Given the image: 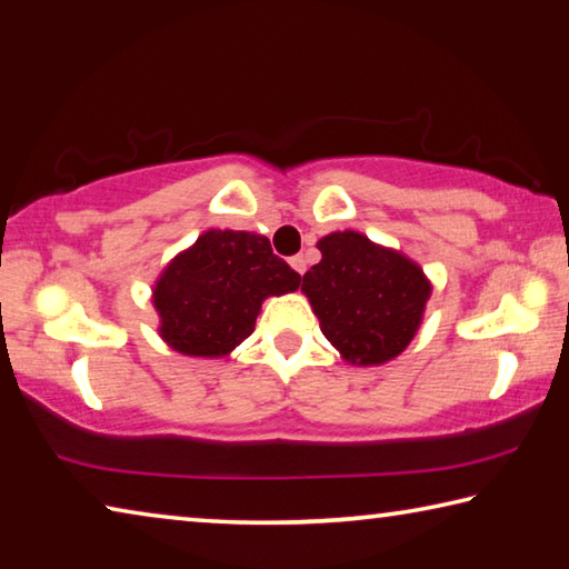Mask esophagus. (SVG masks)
Returning <instances> with one entry per match:
<instances>
[{
	"label": "esophagus",
	"mask_w": 569,
	"mask_h": 569,
	"mask_svg": "<svg viewBox=\"0 0 569 569\" xmlns=\"http://www.w3.org/2000/svg\"><path fill=\"white\" fill-rule=\"evenodd\" d=\"M291 268H293L296 273H301V276H303V273H306V258H303L301 253L293 256V258H291Z\"/></svg>",
	"instance_id": "34e87169"
}]
</instances>
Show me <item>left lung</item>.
<instances>
[{
    "label": "left lung",
    "instance_id": "8db88e82",
    "mask_svg": "<svg viewBox=\"0 0 569 569\" xmlns=\"http://www.w3.org/2000/svg\"><path fill=\"white\" fill-rule=\"evenodd\" d=\"M321 261L303 276L301 291L321 331L349 363H387L419 331L431 283L399 250L371 243L356 230L319 240Z\"/></svg>",
    "mask_w": 569,
    "mask_h": 569
}]
</instances>
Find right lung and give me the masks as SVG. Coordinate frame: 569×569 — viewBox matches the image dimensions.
<instances>
[{
	"label": "right lung",
	"instance_id": "right-lung-1",
	"mask_svg": "<svg viewBox=\"0 0 569 569\" xmlns=\"http://www.w3.org/2000/svg\"><path fill=\"white\" fill-rule=\"evenodd\" d=\"M301 286L283 258L273 256L266 236L246 230H206L160 273L152 306L160 336L186 356L218 359L256 329L268 296Z\"/></svg>",
	"mask_w": 569,
	"mask_h": 569
}]
</instances>
